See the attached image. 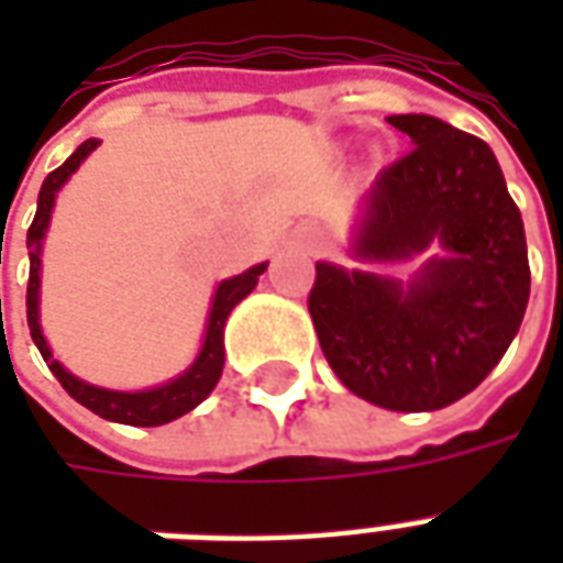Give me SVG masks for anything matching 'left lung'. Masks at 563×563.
Here are the masks:
<instances>
[{"mask_svg":"<svg viewBox=\"0 0 563 563\" xmlns=\"http://www.w3.org/2000/svg\"><path fill=\"white\" fill-rule=\"evenodd\" d=\"M389 123L413 147L377 174L362 201L353 256L401 265L440 250L410 283L317 262L307 307L319 346L365 401L428 413L483 383L528 307L525 225L495 153L428 114Z\"/></svg>","mask_w":563,"mask_h":563,"instance_id":"left-lung-1","label":"left lung"}]
</instances>
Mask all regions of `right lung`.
Returning <instances> with one entry per match:
<instances>
[{
  "label": "right lung",
  "instance_id": "right-lung-1",
  "mask_svg": "<svg viewBox=\"0 0 563 563\" xmlns=\"http://www.w3.org/2000/svg\"><path fill=\"white\" fill-rule=\"evenodd\" d=\"M99 147V141L90 139L84 141L71 156H68L56 172H51L44 177L42 192H38V210H35V220H32L30 232H26V246H30V286H26V322H30V334L38 353L47 362V367L54 371V377L63 383V389L75 398L78 404H84L87 410H92L96 416H102L108 422L120 424H135V428H153V424H165L172 419H180L184 413H189L192 407L208 398L213 386L220 383L222 362H225V346H222V329H225V319L234 310L238 301H244L246 295L256 289L258 277L265 274L268 262L262 265H253L244 274L238 277H229L217 286L213 292V301H210L208 313V329H205V343H201V353L196 355V362L186 367L180 377L168 379L165 386H156V389L147 391H114L102 389V386H90L84 383L75 374H68L66 367L59 365L51 353V346L44 341L42 322H38V286H42V241L44 232H47V222H51V210H54L56 192L63 189L71 174L78 172V165L92 150Z\"/></svg>",
  "mask_w": 563,
  "mask_h": 563
}]
</instances>
